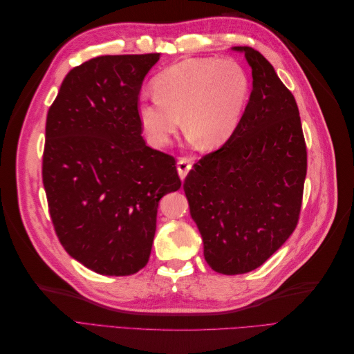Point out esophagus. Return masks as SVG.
Segmentation results:
<instances>
[{
	"label": "esophagus",
	"instance_id": "esophagus-1",
	"mask_svg": "<svg viewBox=\"0 0 354 354\" xmlns=\"http://www.w3.org/2000/svg\"><path fill=\"white\" fill-rule=\"evenodd\" d=\"M190 168H192L190 159H187V158L178 159V162H177V171H178V176H180L181 180L186 178V176H187V173L190 171Z\"/></svg>",
	"mask_w": 354,
	"mask_h": 354
}]
</instances>
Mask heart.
<instances>
[{
  "instance_id": "1",
  "label": "heart",
  "mask_w": 354,
  "mask_h": 354,
  "mask_svg": "<svg viewBox=\"0 0 354 354\" xmlns=\"http://www.w3.org/2000/svg\"><path fill=\"white\" fill-rule=\"evenodd\" d=\"M137 113L153 145L169 142L183 118L185 130L202 149H217L236 133L248 103L251 80L238 60L195 57L174 63L153 78Z\"/></svg>"
}]
</instances>
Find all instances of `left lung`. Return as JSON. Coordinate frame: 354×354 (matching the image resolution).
Returning <instances> with one entry per match:
<instances>
[{"mask_svg": "<svg viewBox=\"0 0 354 354\" xmlns=\"http://www.w3.org/2000/svg\"><path fill=\"white\" fill-rule=\"evenodd\" d=\"M232 50L252 69L250 102L236 133L198 160L183 189L211 269L242 274L295 230L307 151L297 102L269 60L251 47Z\"/></svg>", "mask_w": 354, "mask_h": 354, "instance_id": "1", "label": "left lung"}]
</instances>
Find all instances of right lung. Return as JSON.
Wrapping results in <instances>:
<instances>
[{
    "label": "right lung",
    "instance_id": "right-lung-1",
    "mask_svg": "<svg viewBox=\"0 0 354 354\" xmlns=\"http://www.w3.org/2000/svg\"><path fill=\"white\" fill-rule=\"evenodd\" d=\"M159 53L94 57L73 68L50 106L42 183L66 252L104 276L147 264L158 202L180 189L173 156L146 146L138 94Z\"/></svg>",
    "mask_w": 354,
    "mask_h": 354
}]
</instances>
